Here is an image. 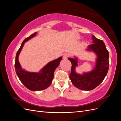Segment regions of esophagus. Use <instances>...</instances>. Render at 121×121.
Instances as JSON below:
<instances>
[{"label":"esophagus","mask_w":121,"mask_h":121,"mask_svg":"<svg viewBox=\"0 0 121 121\" xmlns=\"http://www.w3.org/2000/svg\"><path fill=\"white\" fill-rule=\"evenodd\" d=\"M68 57H69V54H67V53L65 54L63 56V59H64V60L67 59V58H68Z\"/></svg>","instance_id":"esophagus-1"}]
</instances>
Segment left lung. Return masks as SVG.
I'll use <instances>...</instances> for the list:
<instances>
[{
    "instance_id": "obj_1",
    "label": "left lung",
    "mask_w": 121,
    "mask_h": 121,
    "mask_svg": "<svg viewBox=\"0 0 121 121\" xmlns=\"http://www.w3.org/2000/svg\"><path fill=\"white\" fill-rule=\"evenodd\" d=\"M92 43L87 47L86 50L92 52L96 55L95 66L92 71L80 74L75 71L77 67V57L69 58L72 63L71 72L69 75L72 84L77 88L86 91L94 89L104 81L109 68V53L106 48L104 43L101 40L92 37Z\"/></svg>"
}]
</instances>
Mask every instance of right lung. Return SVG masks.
<instances>
[{
	"mask_svg": "<svg viewBox=\"0 0 121 121\" xmlns=\"http://www.w3.org/2000/svg\"><path fill=\"white\" fill-rule=\"evenodd\" d=\"M36 34L37 33L35 32L24 40L17 52L14 64L16 74L22 83L27 88L33 91L45 89L50 85L53 79L55 69L59 65L62 59L60 56L49 62L38 73L28 72L22 68L19 61V54L25 43L35 37Z\"/></svg>",
	"mask_w": 121,
	"mask_h": 121,
	"instance_id": "obj_1",
	"label": "right lung"
}]
</instances>
